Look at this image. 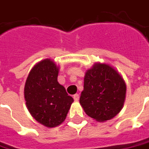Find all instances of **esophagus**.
<instances>
[{
    "mask_svg": "<svg viewBox=\"0 0 149 149\" xmlns=\"http://www.w3.org/2000/svg\"><path fill=\"white\" fill-rule=\"evenodd\" d=\"M79 98H80L79 94H75V95H73V99H74L75 101H77V100H79Z\"/></svg>",
    "mask_w": 149,
    "mask_h": 149,
    "instance_id": "esophagus-1",
    "label": "esophagus"
}]
</instances>
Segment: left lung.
I'll return each mask as SVG.
<instances>
[{
	"mask_svg": "<svg viewBox=\"0 0 149 149\" xmlns=\"http://www.w3.org/2000/svg\"><path fill=\"white\" fill-rule=\"evenodd\" d=\"M126 84L113 67L96 63L86 71L80 104L86 114L97 121L111 120L125 103Z\"/></svg>",
	"mask_w": 149,
	"mask_h": 149,
	"instance_id": "8db88e82",
	"label": "left lung"
}]
</instances>
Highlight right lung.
<instances>
[{
  "instance_id": "obj_1",
  "label": "right lung",
  "mask_w": 149,
  "mask_h": 149,
  "mask_svg": "<svg viewBox=\"0 0 149 149\" xmlns=\"http://www.w3.org/2000/svg\"><path fill=\"white\" fill-rule=\"evenodd\" d=\"M58 71L51 59L42 60L33 66L24 85L27 109L39 124L48 128L61 125L73 102L58 81Z\"/></svg>"
}]
</instances>
